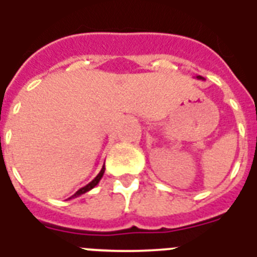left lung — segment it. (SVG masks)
<instances>
[{"label":"left lung","instance_id":"1","mask_svg":"<svg viewBox=\"0 0 257 257\" xmlns=\"http://www.w3.org/2000/svg\"><path fill=\"white\" fill-rule=\"evenodd\" d=\"M197 79H202V80H203L204 78H202V76H197Z\"/></svg>","mask_w":257,"mask_h":257}]
</instances>
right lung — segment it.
Wrapping results in <instances>:
<instances>
[{
    "mask_svg": "<svg viewBox=\"0 0 257 257\" xmlns=\"http://www.w3.org/2000/svg\"><path fill=\"white\" fill-rule=\"evenodd\" d=\"M104 172H105V168H101V170H100V173L99 174H97V176L95 177V178L92 179V181H91V182L88 183V185H85L84 187H81V189H79L78 191H76V193L74 194V195H72V197L71 198H76V197H80L81 194H84V193H87V191H89V190H92L93 187L96 186V185H97V183L100 182V179L103 178V176H104ZM70 198V199H71Z\"/></svg>",
    "mask_w": 257,
    "mask_h": 257,
    "instance_id": "1",
    "label": "right lung"
}]
</instances>
